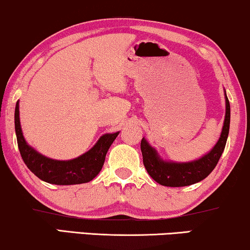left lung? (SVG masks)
Instances as JSON below:
<instances>
[{"label": "left lung", "mask_w": 250, "mask_h": 250, "mask_svg": "<svg viewBox=\"0 0 250 250\" xmlns=\"http://www.w3.org/2000/svg\"><path fill=\"white\" fill-rule=\"evenodd\" d=\"M226 113L223 130L216 145L210 152L204 154L200 159L188 163H174L163 160L157 153L156 148L151 146L143 137L141 142L142 156L145 169L154 181L166 187H185L197 183L207 178L219 162V158L224 152L229 131L230 107L225 93Z\"/></svg>", "instance_id": "left-lung-1"}]
</instances>
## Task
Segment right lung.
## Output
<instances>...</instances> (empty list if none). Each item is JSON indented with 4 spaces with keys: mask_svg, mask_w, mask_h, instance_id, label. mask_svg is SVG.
<instances>
[{
    "mask_svg": "<svg viewBox=\"0 0 250 250\" xmlns=\"http://www.w3.org/2000/svg\"><path fill=\"white\" fill-rule=\"evenodd\" d=\"M15 130L18 148L27 168L42 181L60 186L86 183L96 178L103 168L107 151L119 135V131L103 135L91 150L75 159H50L37 152L25 141L21 127L18 102L15 109Z\"/></svg>",
    "mask_w": 250,
    "mask_h": 250,
    "instance_id": "right-lung-1",
    "label": "right lung"
}]
</instances>
